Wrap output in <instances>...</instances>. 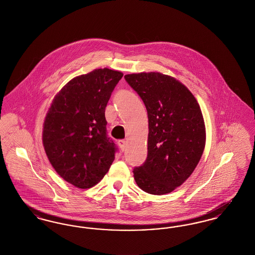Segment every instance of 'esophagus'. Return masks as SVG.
I'll use <instances>...</instances> for the list:
<instances>
[{"label":"esophagus","mask_w":255,"mask_h":255,"mask_svg":"<svg viewBox=\"0 0 255 255\" xmlns=\"http://www.w3.org/2000/svg\"><path fill=\"white\" fill-rule=\"evenodd\" d=\"M119 145L121 147L122 152H124V151L126 150V148H127V143H126V141L123 140V139L119 140Z\"/></svg>","instance_id":"1"}]
</instances>
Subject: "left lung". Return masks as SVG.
<instances>
[{"label": "left lung", "mask_w": 255, "mask_h": 255, "mask_svg": "<svg viewBox=\"0 0 255 255\" xmlns=\"http://www.w3.org/2000/svg\"><path fill=\"white\" fill-rule=\"evenodd\" d=\"M127 83L142 99L148 115V154L133 170L139 188L163 195L193 173L206 145L202 111L191 92L160 73L126 74Z\"/></svg>", "instance_id": "1"}]
</instances>
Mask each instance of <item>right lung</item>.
<instances>
[{
    "mask_svg": "<svg viewBox=\"0 0 255 255\" xmlns=\"http://www.w3.org/2000/svg\"><path fill=\"white\" fill-rule=\"evenodd\" d=\"M123 73L107 68L74 77L55 96L46 116L43 145L66 182L91 188L100 182L118 147L107 136L105 108Z\"/></svg>",
    "mask_w": 255,
    "mask_h": 255,
    "instance_id": "add662e5",
    "label": "right lung"
}]
</instances>
